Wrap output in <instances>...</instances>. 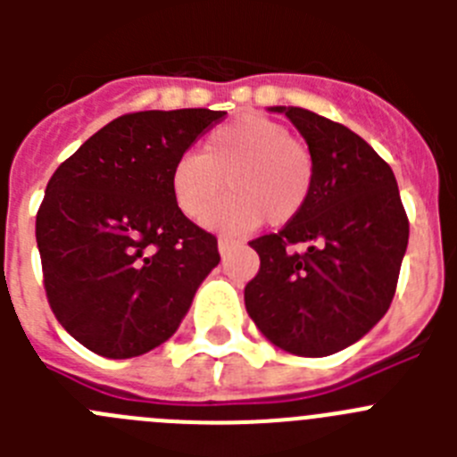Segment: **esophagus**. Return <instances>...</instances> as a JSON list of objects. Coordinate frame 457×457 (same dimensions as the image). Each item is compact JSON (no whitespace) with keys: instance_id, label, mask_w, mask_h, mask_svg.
Returning <instances> with one entry per match:
<instances>
[{"instance_id":"esophagus-1","label":"esophagus","mask_w":457,"mask_h":457,"mask_svg":"<svg viewBox=\"0 0 457 457\" xmlns=\"http://www.w3.org/2000/svg\"><path fill=\"white\" fill-rule=\"evenodd\" d=\"M217 249H220L221 256H226V253L233 252V249H236V242H233V240H226V237H220V240H217Z\"/></svg>"}]
</instances>
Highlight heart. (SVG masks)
Returning <instances> with one entry per match:
<instances>
[{"label":"heart","mask_w":457,"mask_h":457,"mask_svg":"<svg viewBox=\"0 0 457 457\" xmlns=\"http://www.w3.org/2000/svg\"><path fill=\"white\" fill-rule=\"evenodd\" d=\"M228 233H247L263 224H286L304 210L313 185V157L293 139L284 123L261 114H242L205 139L204 153L187 151L171 169L173 201L187 220H205Z\"/></svg>","instance_id":"obj_1"}]
</instances>
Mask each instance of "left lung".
<instances>
[{
    "label": "left lung",
    "instance_id": "1",
    "mask_svg": "<svg viewBox=\"0 0 457 457\" xmlns=\"http://www.w3.org/2000/svg\"><path fill=\"white\" fill-rule=\"evenodd\" d=\"M290 119L313 157L300 215L252 240L261 270L245 306L263 337L300 357H327L369 334L394 300L410 237L389 164L350 128L302 107ZM304 244V253H293Z\"/></svg>",
    "mask_w": 457,
    "mask_h": 457
}]
</instances>
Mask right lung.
Instances as JSON below:
<instances>
[{"label":"right lung","mask_w":457,"mask_h":457,"mask_svg":"<svg viewBox=\"0 0 457 457\" xmlns=\"http://www.w3.org/2000/svg\"><path fill=\"white\" fill-rule=\"evenodd\" d=\"M226 112H137L107 123L56 169L36 215L56 320L91 353L130 359L179 329L220 263L217 237L173 201L171 169Z\"/></svg>","instance_id":"right-lung-1"}]
</instances>
